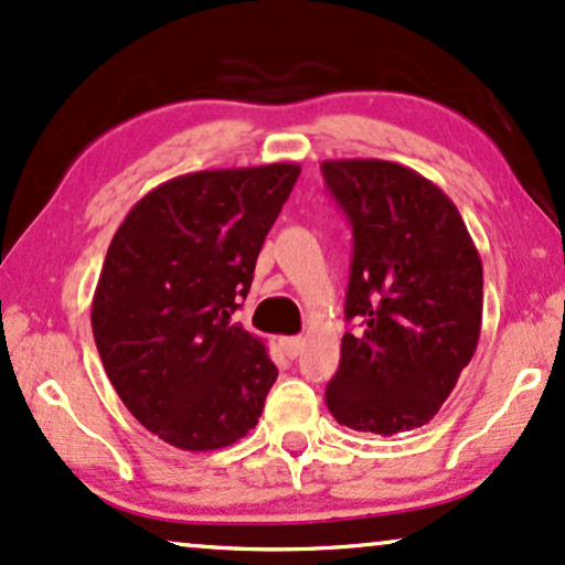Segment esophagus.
<instances>
[{
    "instance_id": "1",
    "label": "esophagus",
    "mask_w": 565,
    "mask_h": 565,
    "mask_svg": "<svg viewBox=\"0 0 565 565\" xmlns=\"http://www.w3.org/2000/svg\"><path fill=\"white\" fill-rule=\"evenodd\" d=\"M278 344H281V352L289 356V360H295V356L302 352V347H305V341L299 339V335H287V339H281L278 341Z\"/></svg>"
}]
</instances>
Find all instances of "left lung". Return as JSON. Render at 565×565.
<instances>
[{"mask_svg": "<svg viewBox=\"0 0 565 565\" xmlns=\"http://www.w3.org/2000/svg\"><path fill=\"white\" fill-rule=\"evenodd\" d=\"M354 234L341 362L326 388L335 423L396 435L451 396L482 326V260L438 184L394 161H323Z\"/></svg>", "mask_w": 565, "mask_h": 565, "instance_id": "8db88e82", "label": "left lung"}]
</instances>
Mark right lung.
I'll return each instance as SVG.
<instances>
[{
	"instance_id": "1",
	"label": "right lung",
	"mask_w": 565,
	"mask_h": 565,
	"mask_svg": "<svg viewBox=\"0 0 565 565\" xmlns=\"http://www.w3.org/2000/svg\"><path fill=\"white\" fill-rule=\"evenodd\" d=\"M297 177V163L174 177L106 249L93 339L127 409L169 446L216 451L258 425L278 370L232 312Z\"/></svg>"
}]
</instances>
